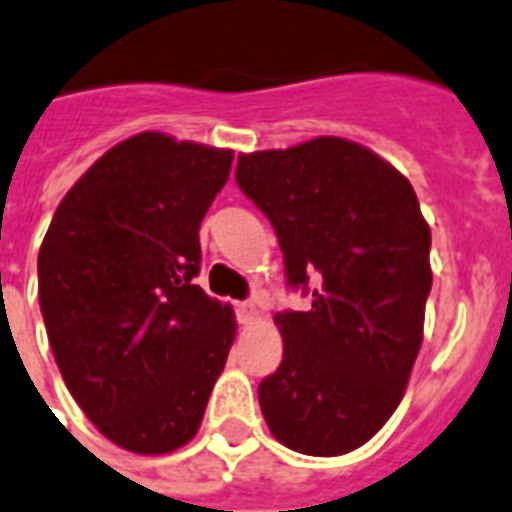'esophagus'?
I'll return each mask as SVG.
<instances>
[{
  "label": "esophagus",
  "instance_id": "esophagus-1",
  "mask_svg": "<svg viewBox=\"0 0 512 512\" xmlns=\"http://www.w3.org/2000/svg\"><path fill=\"white\" fill-rule=\"evenodd\" d=\"M236 312H238V323L252 325L257 320V306L249 304V301H244V304H238Z\"/></svg>",
  "mask_w": 512,
  "mask_h": 512
}]
</instances>
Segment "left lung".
I'll list each match as a JSON object with an SVG mask.
<instances>
[{"mask_svg": "<svg viewBox=\"0 0 512 512\" xmlns=\"http://www.w3.org/2000/svg\"><path fill=\"white\" fill-rule=\"evenodd\" d=\"M238 187L271 219L287 285L314 279L309 312H279L285 358L260 410L285 448L342 456L399 407L423 342L431 230L391 162L320 135L238 154Z\"/></svg>", "mask_w": 512, "mask_h": 512, "instance_id": "8db88e82", "label": "left lung"}]
</instances>
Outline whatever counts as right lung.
<instances>
[{
	"instance_id": "1",
	"label": "right lung",
	"mask_w": 512,
	"mask_h": 512,
	"mask_svg": "<svg viewBox=\"0 0 512 512\" xmlns=\"http://www.w3.org/2000/svg\"><path fill=\"white\" fill-rule=\"evenodd\" d=\"M233 151L140 132L56 208L37 255L40 312L67 391L113 445L162 456L195 437L236 339L195 285L200 222Z\"/></svg>"
}]
</instances>
